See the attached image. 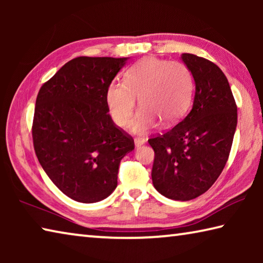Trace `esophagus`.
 I'll return each instance as SVG.
<instances>
[{
	"label": "esophagus",
	"mask_w": 263,
	"mask_h": 263,
	"mask_svg": "<svg viewBox=\"0 0 263 263\" xmlns=\"http://www.w3.org/2000/svg\"><path fill=\"white\" fill-rule=\"evenodd\" d=\"M145 142H146V139H145V138H140V137L135 138V145H136V147H139V146L144 145Z\"/></svg>",
	"instance_id": "1"
}]
</instances>
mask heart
<instances>
[{"label": "heart", "mask_w": 263, "mask_h": 263, "mask_svg": "<svg viewBox=\"0 0 263 263\" xmlns=\"http://www.w3.org/2000/svg\"><path fill=\"white\" fill-rule=\"evenodd\" d=\"M194 90V78L181 61L145 58L132 65L123 77V83L106 89V105L116 125L125 127L131 122L137 101L140 110L132 130L147 132L159 121L169 125L179 121L188 110Z\"/></svg>", "instance_id": "b5f03b06"}]
</instances>
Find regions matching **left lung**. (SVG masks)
Masks as SVG:
<instances>
[{"label": "left lung", "mask_w": 263, "mask_h": 263, "mask_svg": "<svg viewBox=\"0 0 263 263\" xmlns=\"http://www.w3.org/2000/svg\"><path fill=\"white\" fill-rule=\"evenodd\" d=\"M182 60L196 83L193 109L148 142L154 149V188L167 198L190 201L210 189L224 169L238 112L228 79L216 64L190 53Z\"/></svg>", "instance_id": "left-lung-1"}]
</instances>
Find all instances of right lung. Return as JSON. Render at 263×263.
I'll use <instances>...</instances> for the list:
<instances>
[{
    "instance_id": "1",
    "label": "right lung",
    "mask_w": 263,
    "mask_h": 263,
    "mask_svg": "<svg viewBox=\"0 0 263 263\" xmlns=\"http://www.w3.org/2000/svg\"><path fill=\"white\" fill-rule=\"evenodd\" d=\"M127 58L78 57L39 89L32 123L35 155L66 196L102 201L117 186L118 167L135 149L108 114L106 89Z\"/></svg>"
}]
</instances>
